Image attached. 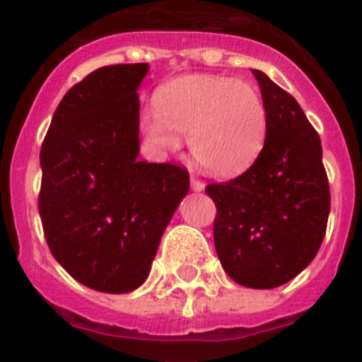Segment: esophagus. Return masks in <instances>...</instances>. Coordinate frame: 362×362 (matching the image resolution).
I'll return each instance as SVG.
<instances>
[{"mask_svg":"<svg viewBox=\"0 0 362 362\" xmlns=\"http://www.w3.org/2000/svg\"><path fill=\"white\" fill-rule=\"evenodd\" d=\"M192 189L193 192H203L204 189V182H201L199 178L192 176Z\"/></svg>","mask_w":362,"mask_h":362,"instance_id":"esophagus-1","label":"esophagus"}]
</instances>
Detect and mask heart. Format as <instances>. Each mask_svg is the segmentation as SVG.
Masks as SVG:
<instances>
[{
    "label": "heart",
    "instance_id": "1",
    "mask_svg": "<svg viewBox=\"0 0 362 362\" xmlns=\"http://www.w3.org/2000/svg\"><path fill=\"white\" fill-rule=\"evenodd\" d=\"M142 110L139 127L150 146L176 152L182 136L193 161L212 176L233 178L250 169L269 133V110L257 88L221 75H186L167 82Z\"/></svg>",
    "mask_w": 362,
    "mask_h": 362
}]
</instances>
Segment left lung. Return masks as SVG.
<instances>
[{
    "label": "left lung",
    "mask_w": 362,
    "mask_h": 362,
    "mask_svg": "<svg viewBox=\"0 0 362 362\" xmlns=\"http://www.w3.org/2000/svg\"><path fill=\"white\" fill-rule=\"evenodd\" d=\"M269 110V133L240 176L206 186L216 203L214 244L221 267L240 286H284L312 263L331 210L321 141L300 105L253 69Z\"/></svg>",
    "instance_id": "obj_1"
}]
</instances>
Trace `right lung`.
<instances>
[{
    "instance_id": "obj_1",
    "label": "right lung",
    "mask_w": 362,
    "mask_h": 362,
    "mask_svg": "<svg viewBox=\"0 0 362 362\" xmlns=\"http://www.w3.org/2000/svg\"><path fill=\"white\" fill-rule=\"evenodd\" d=\"M148 64L99 67L59 101L41 146L39 214L50 252L103 293L146 280L165 227L189 189L180 165L139 161Z\"/></svg>"
}]
</instances>
